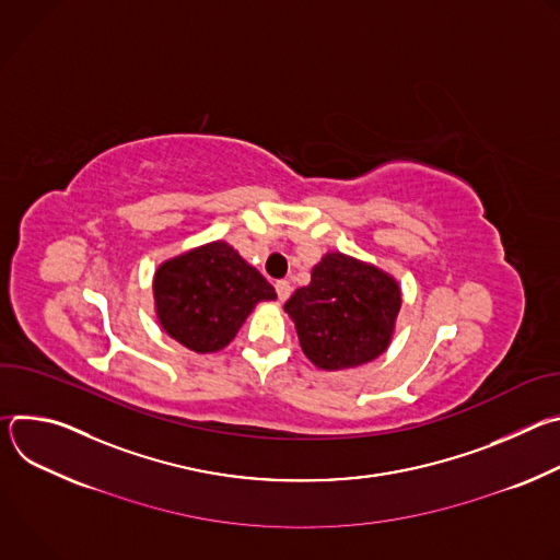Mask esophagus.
Returning a JSON list of instances; mask_svg holds the SVG:
<instances>
[{"mask_svg": "<svg viewBox=\"0 0 560 560\" xmlns=\"http://www.w3.org/2000/svg\"><path fill=\"white\" fill-rule=\"evenodd\" d=\"M275 288H277L279 301H285V299L290 296V292H292V285H290L288 281H277V283H275Z\"/></svg>", "mask_w": 560, "mask_h": 560, "instance_id": "1", "label": "esophagus"}]
</instances>
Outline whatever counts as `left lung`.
<instances>
[{
	"mask_svg": "<svg viewBox=\"0 0 560 560\" xmlns=\"http://www.w3.org/2000/svg\"><path fill=\"white\" fill-rule=\"evenodd\" d=\"M283 310L294 322L303 354L316 368L346 370L385 352L401 310V290L383 270L328 253Z\"/></svg>",
	"mask_w": 560,
	"mask_h": 560,
	"instance_id": "1",
	"label": "left lung"
}]
</instances>
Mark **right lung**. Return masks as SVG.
<instances>
[{
  "instance_id": "obj_1",
  "label": "right lung",
  "mask_w": 560,
  "mask_h": 560,
  "mask_svg": "<svg viewBox=\"0 0 560 560\" xmlns=\"http://www.w3.org/2000/svg\"><path fill=\"white\" fill-rule=\"evenodd\" d=\"M162 328L192 352L225 348L259 301L275 288L225 242H212L164 261L152 281Z\"/></svg>"
}]
</instances>
